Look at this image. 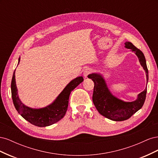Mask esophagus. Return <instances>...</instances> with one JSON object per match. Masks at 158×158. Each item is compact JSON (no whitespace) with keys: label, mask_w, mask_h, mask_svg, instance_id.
I'll list each match as a JSON object with an SVG mask.
<instances>
[{"label":"esophagus","mask_w":158,"mask_h":158,"mask_svg":"<svg viewBox=\"0 0 158 158\" xmlns=\"http://www.w3.org/2000/svg\"><path fill=\"white\" fill-rule=\"evenodd\" d=\"M92 73V69L90 68H86L84 70V76L85 78H88V76Z\"/></svg>","instance_id":"obj_1"}]
</instances>
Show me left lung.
<instances>
[{
    "instance_id": "left-lung-1",
    "label": "left lung",
    "mask_w": 158,
    "mask_h": 158,
    "mask_svg": "<svg viewBox=\"0 0 158 158\" xmlns=\"http://www.w3.org/2000/svg\"><path fill=\"white\" fill-rule=\"evenodd\" d=\"M125 47L131 49L137 56L140 65L145 70L147 85L148 70L144 54L129 41L125 43ZM88 78L92 79L94 82L92 100L95 108L102 115L110 120L114 121H125L140 110L144 103L147 86L143 92L137 95V98L135 101L125 102L111 93L102 74L99 73H92L88 76Z\"/></svg>"
}]
</instances>
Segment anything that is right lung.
<instances>
[{
	"instance_id": "1",
	"label": "right lung",
	"mask_w": 158,
	"mask_h": 158,
	"mask_svg": "<svg viewBox=\"0 0 158 158\" xmlns=\"http://www.w3.org/2000/svg\"><path fill=\"white\" fill-rule=\"evenodd\" d=\"M20 56L18 59V64L20 63ZM15 71L13 73L11 82V93L14 106L23 118L32 125L40 127L53 125L65 115L71 92L84 81L82 76H78L72 80L51 104L41 108H31L23 103L19 98L16 84Z\"/></svg>"
}]
</instances>
